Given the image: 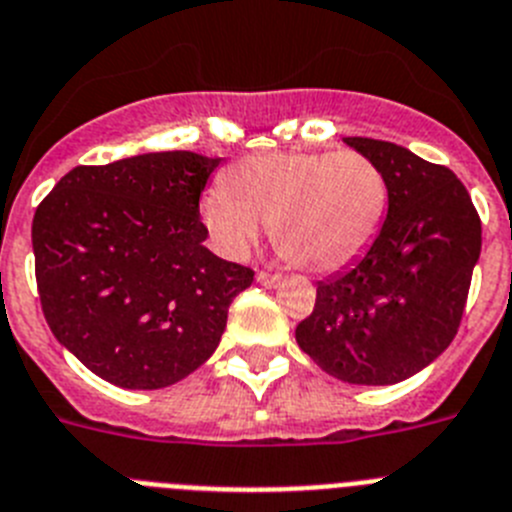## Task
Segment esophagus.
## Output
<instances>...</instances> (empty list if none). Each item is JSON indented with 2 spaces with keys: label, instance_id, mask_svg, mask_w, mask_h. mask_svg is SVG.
<instances>
[{
  "label": "esophagus",
  "instance_id": "34e87169",
  "mask_svg": "<svg viewBox=\"0 0 512 512\" xmlns=\"http://www.w3.org/2000/svg\"><path fill=\"white\" fill-rule=\"evenodd\" d=\"M257 283L265 285V288H278V285L283 283V275L265 273V270H260V273H257Z\"/></svg>",
  "mask_w": 512,
  "mask_h": 512
}]
</instances>
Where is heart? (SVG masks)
<instances>
[{
  "label": "heart",
  "instance_id": "b5f03b06",
  "mask_svg": "<svg viewBox=\"0 0 512 512\" xmlns=\"http://www.w3.org/2000/svg\"><path fill=\"white\" fill-rule=\"evenodd\" d=\"M388 201V178L367 155L280 150L239 160L229 186L204 193L201 216L227 255H247L267 224L285 260L336 273L375 245Z\"/></svg>",
  "mask_w": 512,
  "mask_h": 512
}]
</instances>
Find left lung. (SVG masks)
<instances>
[{"label": "left lung", "mask_w": 512, "mask_h": 512, "mask_svg": "<svg viewBox=\"0 0 512 512\" xmlns=\"http://www.w3.org/2000/svg\"><path fill=\"white\" fill-rule=\"evenodd\" d=\"M344 142L388 178V216L365 255L321 280L296 342L336 380L395 385L431 365L457 334L482 224L467 188L444 165L393 142Z\"/></svg>", "instance_id": "obj_1"}]
</instances>
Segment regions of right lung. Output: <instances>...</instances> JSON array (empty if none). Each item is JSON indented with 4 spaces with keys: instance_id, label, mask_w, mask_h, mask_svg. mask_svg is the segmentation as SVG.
Masks as SVG:
<instances>
[{
    "instance_id": "obj_1",
    "label": "right lung",
    "mask_w": 512,
    "mask_h": 512,
    "mask_svg": "<svg viewBox=\"0 0 512 512\" xmlns=\"http://www.w3.org/2000/svg\"><path fill=\"white\" fill-rule=\"evenodd\" d=\"M219 163L173 150L78 165L35 211L45 321L117 388H168L199 370L255 278L204 247L199 199Z\"/></svg>"
}]
</instances>
